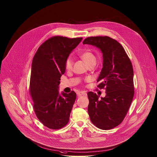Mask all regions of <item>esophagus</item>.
<instances>
[{
  "label": "esophagus",
  "instance_id": "1",
  "mask_svg": "<svg viewBox=\"0 0 157 157\" xmlns=\"http://www.w3.org/2000/svg\"><path fill=\"white\" fill-rule=\"evenodd\" d=\"M77 94L78 96H82V95H86V93H85V92H83V91H78V92H77Z\"/></svg>",
  "mask_w": 157,
  "mask_h": 157
}]
</instances>
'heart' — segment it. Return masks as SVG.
Instances as JSON below:
<instances>
[{"label":"heart","instance_id":"b5f03b06","mask_svg":"<svg viewBox=\"0 0 157 157\" xmlns=\"http://www.w3.org/2000/svg\"><path fill=\"white\" fill-rule=\"evenodd\" d=\"M81 56H82V58L83 59V60L85 62V63L87 65L90 64L92 62H96L95 56L94 55V54L91 51H88V50L84 51L82 54ZM72 66H73V61L71 57H68L65 62V67L67 70H69L72 68Z\"/></svg>","mask_w":157,"mask_h":157}]
</instances>
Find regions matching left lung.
<instances>
[{
    "instance_id": "obj_1",
    "label": "left lung",
    "mask_w": 157,
    "mask_h": 157,
    "mask_svg": "<svg viewBox=\"0 0 157 157\" xmlns=\"http://www.w3.org/2000/svg\"><path fill=\"white\" fill-rule=\"evenodd\" d=\"M83 44L100 49L103 67L97 80L100 89L105 88L101 97L89 92L88 111L91 122L98 128L109 130L123 120L134 95V71L131 62L121 45L108 36L90 37Z\"/></svg>"
}]
</instances>
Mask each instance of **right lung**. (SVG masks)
Listing matches in <instances>:
<instances>
[{"instance_id":"add662e5","label":"right lung","mask_w":157,"mask_h":157,"mask_svg":"<svg viewBox=\"0 0 157 157\" xmlns=\"http://www.w3.org/2000/svg\"><path fill=\"white\" fill-rule=\"evenodd\" d=\"M82 37L54 36L40 46L33 59L29 90L35 113L47 128L59 129L67 124L76 98L73 90L59 93L66 60Z\"/></svg>"}]
</instances>
